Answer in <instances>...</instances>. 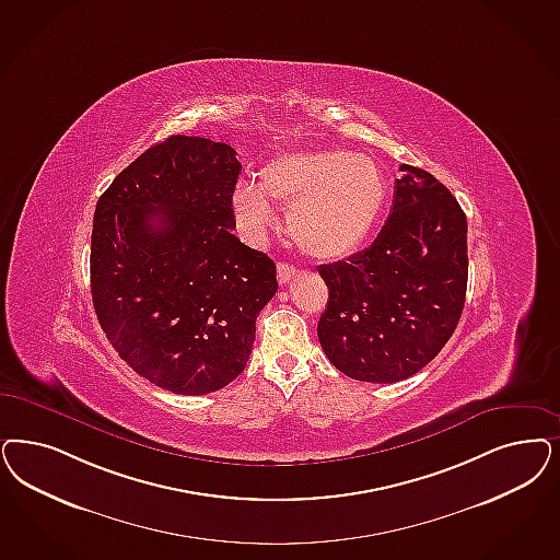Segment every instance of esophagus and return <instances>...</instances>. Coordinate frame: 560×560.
I'll use <instances>...</instances> for the list:
<instances>
[{"label":"esophagus","mask_w":560,"mask_h":560,"mask_svg":"<svg viewBox=\"0 0 560 560\" xmlns=\"http://www.w3.org/2000/svg\"><path fill=\"white\" fill-rule=\"evenodd\" d=\"M295 267L293 265H288V262H279L277 265V279H279V283L281 285H285V283H290L291 279L295 277Z\"/></svg>","instance_id":"esophagus-1"}]
</instances>
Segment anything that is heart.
Returning a JSON list of instances; mask_svg holds the SVG:
<instances>
[{"label":"heart","instance_id":"b5f03b06","mask_svg":"<svg viewBox=\"0 0 560 560\" xmlns=\"http://www.w3.org/2000/svg\"><path fill=\"white\" fill-rule=\"evenodd\" d=\"M272 202L290 207L288 233L298 250L314 260H339L362 248L388 200L385 170L368 154L348 151L288 153L258 174V186L233 190L240 223L260 235L275 223Z\"/></svg>","mask_w":560,"mask_h":560}]
</instances>
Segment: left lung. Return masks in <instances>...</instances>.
<instances>
[{
  "label": "left lung",
  "mask_w": 560,
  "mask_h": 560,
  "mask_svg": "<svg viewBox=\"0 0 560 560\" xmlns=\"http://www.w3.org/2000/svg\"><path fill=\"white\" fill-rule=\"evenodd\" d=\"M401 172L372 246L318 267L328 288L320 348L332 366L364 383L420 372L455 332L465 304V212L434 175L411 165Z\"/></svg>",
  "instance_id": "left-lung-1"
}]
</instances>
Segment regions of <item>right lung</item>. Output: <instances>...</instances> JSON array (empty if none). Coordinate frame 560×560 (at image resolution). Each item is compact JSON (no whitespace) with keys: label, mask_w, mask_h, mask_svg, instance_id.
Instances as JSON below:
<instances>
[{"label":"right lung","mask_w":560,"mask_h":560,"mask_svg":"<svg viewBox=\"0 0 560 560\" xmlns=\"http://www.w3.org/2000/svg\"><path fill=\"white\" fill-rule=\"evenodd\" d=\"M242 172L230 144L170 136L98 198L91 291L98 325L149 383L207 395L248 364L275 262L235 235Z\"/></svg>","instance_id":"right-lung-1"}]
</instances>
